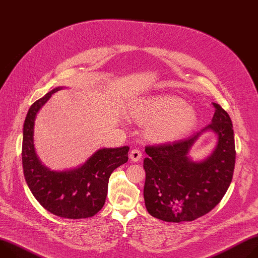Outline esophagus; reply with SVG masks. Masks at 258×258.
I'll return each instance as SVG.
<instances>
[{"label": "esophagus", "instance_id": "esophagus-1", "mask_svg": "<svg viewBox=\"0 0 258 258\" xmlns=\"http://www.w3.org/2000/svg\"><path fill=\"white\" fill-rule=\"evenodd\" d=\"M141 156H142L141 151H140V150L137 149V148L133 149V150L131 151V153H130V159H131L132 161H134V162L139 161L140 159H141Z\"/></svg>", "mask_w": 258, "mask_h": 258}]
</instances>
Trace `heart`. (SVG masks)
I'll list each match as a JSON object with an SVG mask.
<instances>
[{"instance_id":"obj_1","label":"heart","mask_w":258,"mask_h":258,"mask_svg":"<svg viewBox=\"0 0 258 258\" xmlns=\"http://www.w3.org/2000/svg\"><path fill=\"white\" fill-rule=\"evenodd\" d=\"M128 115L146 124L145 137L154 143H171L188 135L198 123V113L181 98L155 95L140 99L128 107Z\"/></svg>"}]
</instances>
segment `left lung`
Wrapping results in <instances>:
<instances>
[{"label":"left lung","mask_w":258,"mask_h":258,"mask_svg":"<svg viewBox=\"0 0 258 258\" xmlns=\"http://www.w3.org/2000/svg\"><path fill=\"white\" fill-rule=\"evenodd\" d=\"M211 123L182 141L146 147L144 200L148 213L167 222L194 221L210 212L230 185L236 162L233 127L229 115L213 103ZM206 132L217 136L215 148L201 161L190 151Z\"/></svg>","instance_id":"8db88e82"}]
</instances>
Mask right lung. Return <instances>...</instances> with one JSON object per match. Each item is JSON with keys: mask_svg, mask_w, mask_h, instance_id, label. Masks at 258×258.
Returning a JSON list of instances; mask_svg holds the SVG:
<instances>
[{"mask_svg": "<svg viewBox=\"0 0 258 258\" xmlns=\"http://www.w3.org/2000/svg\"><path fill=\"white\" fill-rule=\"evenodd\" d=\"M58 86L36 101L27 114L22 132V167L26 182L40 205L50 213L69 219L87 218L103 208L112 172L128 159V146L101 148L77 168L54 171L39 159L34 144L37 114Z\"/></svg>", "mask_w": 258, "mask_h": 258, "instance_id": "right-lung-1", "label": "right lung"}]
</instances>
